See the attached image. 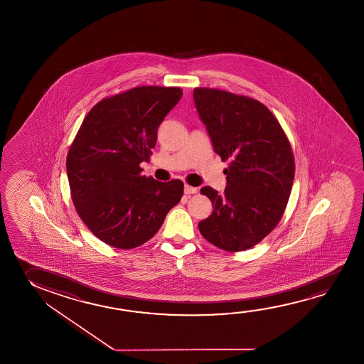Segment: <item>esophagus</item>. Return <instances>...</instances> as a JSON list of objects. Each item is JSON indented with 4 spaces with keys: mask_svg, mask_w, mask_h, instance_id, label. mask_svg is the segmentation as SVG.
I'll use <instances>...</instances> for the list:
<instances>
[{
    "mask_svg": "<svg viewBox=\"0 0 364 364\" xmlns=\"http://www.w3.org/2000/svg\"><path fill=\"white\" fill-rule=\"evenodd\" d=\"M197 188H194V186H191V185L185 184L184 186V193L185 194H188V196H191V194H196L197 193Z\"/></svg>",
    "mask_w": 364,
    "mask_h": 364,
    "instance_id": "1",
    "label": "esophagus"
}]
</instances>
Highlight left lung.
I'll return each mask as SVG.
<instances>
[{
	"mask_svg": "<svg viewBox=\"0 0 364 364\" xmlns=\"http://www.w3.org/2000/svg\"><path fill=\"white\" fill-rule=\"evenodd\" d=\"M193 97L215 154L230 161L222 194L200 189L213 212L199 222V231L222 250H247L284 213L294 179L292 147L278 119L255 99L208 87H196Z\"/></svg>",
	"mask_w": 364,
	"mask_h": 364,
	"instance_id": "obj_1",
	"label": "left lung"
}]
</instances>
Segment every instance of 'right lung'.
Here are the masks:
<instances>
[{"label":"right lung","instance_id":"1","mask_svg":"<svg viewBox=\"0 0 364 364\" xmlns=\"http://www.w3.org/2000/svg\"><path fill=\"white\" fill-rule=\"evenodd\" d=\"M183 96L180 87L138 86L97 102L85 117L67 155L72 202L90 231L117 249L155 236L184 184L142 175L157 128Z\"/></svg>","mask_w":364,"mask_h":364}]
</instances>
